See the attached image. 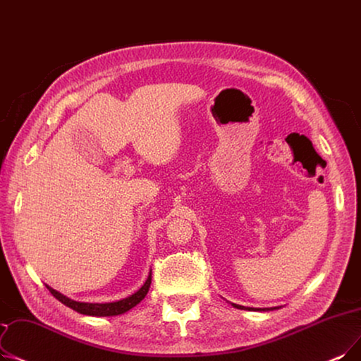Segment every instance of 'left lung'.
Wrapping results in <instances>:
<instances>
[{
    "mask_svg": "<svg viewBox=\"0 0 361 361\" xmlns=\"http://www.w3.org/2000/svg\"><path fill=\"white\" fill-rule=\"evenodd\" d=\"M233 307H236V308H239V310H247V311H257V310H259V311H267V310H274V308H252V307H243V305H238V304H233Z\"/></svg>",
    "mask_w": 361,
    "mask_h": 361,
    "instance_id": "obj_1",
    "label": "left lung"
}]
</instances>
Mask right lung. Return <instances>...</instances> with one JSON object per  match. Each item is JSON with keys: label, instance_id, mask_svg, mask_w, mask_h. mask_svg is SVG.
<instances>
[{"label": "right lung", "instance_id": "1", "mask_svg": "<svg viewBox=\"0 0 361 361\" xmlns=\"http://www.w3.org/2000/svg\"><path fill=\"white\" fill-rule=\"evenodd\" d=\"M152 283V273L149 274L147 280L145 281V285L140 288L135 293L130 295L128 298H123L121 301L116 302H106V304H90V302H78L73 300H69L65 295H61L60 292L54 290L53 288L47 286L51 292V295L59 300L61 304H65L66 307L75 310L76 312H81V314L85 316H96V317H107V316H119L123 314V312H127L128 310H131L133 307H135L140 301L145 300V296L149 292Z\"/></svg>", "mask_w": 361, "mask_h": 361}]
</instances>
